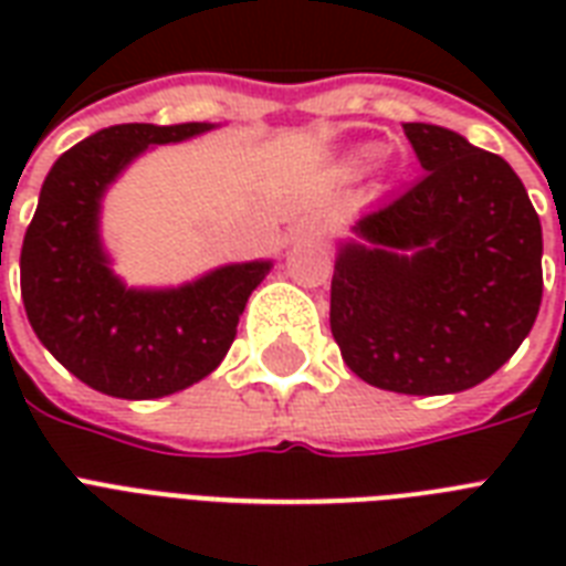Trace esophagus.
<instances>
[{
	"label": "esophagus",
	"instance_id": "obj_1",
	"mask_svg": "<svg viewBox=\"0 0 566 566\" xmlns=\"http://www.w3.org/2000/svg\"><path fill=\"white\" fill-rule=\"evenodd\" d=\"M319 226H311V222H305V226H300L296 229V240H302V243H311V240H319Z\"/></svg>",
	"mask_w": 566,
	"mask_h": 566
}]
</instances>
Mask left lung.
Here are the masks:
<instances>
[{"mask_svg":"<svg viewBox=\"0 0 566 566\" xmlns=\"http://www.w3.org/2000/svg\"><path fill=\"white\" fill-rule=\"evenodd\" d=\"M426 170L355 222L332 275V335L367 385L458 394L535 326L544 234L517 172L449 128L405 123Z\"/></svg>","mask_w":566,"mask_h":566,"instance_id":"obj_1","label":"left lung"}]
</instances>
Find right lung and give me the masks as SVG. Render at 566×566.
Returning <instances> with one entry per match:
<instances>
[{
	"label": "right lung",
	"mask_w": 566,
	"mask_h": 566,
	"mask_svg": "<svg viewBox=\"0 0 566 566\" xmlns=\"http://www.w3.org/2000/svg\"><path fill=\"white\" fill-rule=\"evenodd\" d=\"M211 123H126L66 149L40 188L20 252L22 305L40 344L75 378L117 399H158L220 367L249 293L273 261L229 264L196 282L137 291L119 282L99 240L105 190L149 146Z\"/></svg>",
	"instance_id": "add662e5"
}]
</instances>
